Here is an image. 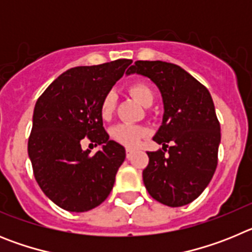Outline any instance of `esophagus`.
<instances>
[{
    "mask_svg": "<svg viewBox=\"0 0 252 252\" xmlns=\"http://www.w3.org/2000/svg\"><path fill=\"white\" fill-rule=\"evenodd\" d=\"M132 153H133L132 149H126V158H127V159H130L131 155H132Z\"/></svg>",
    "mask_w": 252,
    "mask_h": 252,
    "instance_id": "esophagus-1",
    "label": "esophagus"
}]
</instances>
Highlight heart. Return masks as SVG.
Wrapping results in <instances>:
<instances>
[{"mask_svg": "<svg viewBox=\"0 0 252 252\" xmlns=\"http://www.w3.org/2000/svg\"><path fill=\"white\" fill-rule=\"evenodd\" d=\"M128 92L132 95L133 98L137 102L142 104V106H150L154 101V92L150 87L144 82H136L132 83L128 87ZM116 98L115 92L106 93L103 98L101 101V106H99V113L103 120H108L111 116L113 115L116 108ZM146 128L137 126V125L131 124H120L116 125L115 127L111 130V137L119 144H122L125 146L132 148V146L137 145L140 140L144 136H146Z\"/></svg>", "mask_w": 252, "mask_h": 252, "instance_id": "obj_1", "label": "heart"}]
</instances>
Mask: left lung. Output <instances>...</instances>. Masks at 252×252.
Wrapping results in <instances>:
<instances>
[{"instance_id":"1","label":"left lung","mask_w":252,"mask_h":252,"mask_svg":"<svg viewBox=\"0 0 252 252\" xmlns=\"http://www.w3.org/2000/svg\"><path fill=\"white\" fill-rule=\"evenodd\" d=\"M145 75L162 97V124L148 151L142 179L149 194L169 207H182L201 195L218 161L221 127L208 90L183 68L166 62L137 60L126 74Z\"/></svg>"}]
</instances>
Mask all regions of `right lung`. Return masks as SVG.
Instances as JSON below:
<instances>
[{
    "label": "right lung",
    "instance_id": "1",
    "mask_svg": "<svg viewBox=\"0 0 252 252\" xmlns=\"http://www.w3.org/2000/svg\"><path fill=\"white\" fill-rule=\"evenodd\" d=\"M131 63L117 59L69 69L36 101L29 158L39 187L60 208L86 212L112 190L126 153L104 131L99 106ZM84 137L102 145L93 157L81 149Z\"/></svg>",
    "mask_w": 252,
    "mask_h": 252
}]
</instances>
